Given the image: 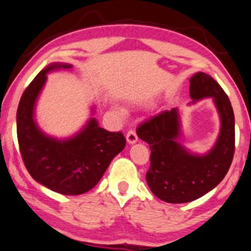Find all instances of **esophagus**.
I'll use <instances>...</instances> for the list:
<instances>
[{
  "label": "esophagus",
  "mask_w": 251,
  "mask_h": 251,
  "mask_svg": "<svg viewBox=\"0 0 251 251\" xmlns=\"http://www.w3.org/2000/svg\"><path fill=\"white\" fill-rule=\"evenodd\" d=\"M126 140H127L129 145L135 144V142L138 141V135H136V133L134 131L129 129V131L127 132V134H126Z\"/></svg>",
  "instance_id": "1"
}]
</instances>
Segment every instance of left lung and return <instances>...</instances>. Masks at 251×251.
Wrapping results in <instances>:
<instances>
[{
	"instance_id": "left-lung-1",
	"label": "left lung",
	"mask_w": 251,
	"mask_h": 251,
	"mask_svg": "<svg viewBox=\"0 0 251 251\" xmlns=\"http://www.w3.org/2000/svg\"><path fill=\"white\" fill-rule=\"evenodd\" d=\"M190 97L189 104L211 97L220 117L217 141L206 154L192 153L179 142L182 124L177 107L151 117L136 129L151 151L146 174L149 189L171 204L196 201L213 190L228 173L235 149L233 107L218 82L205 73H196L190 78Z\"/></svg>"
}]
</instances>
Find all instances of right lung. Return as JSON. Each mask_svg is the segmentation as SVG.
Returning a JSON list of instances; mask_svg holds the SVG:
<instances>
[{
    "label": "right lung",
    "instance_id": "1",
    "mask_svg": "<svg viewBox=\"0 0 251 251\" xmlns=\"http://www.w3.org/2000/svg\"><path fill=\"white\" fill-rule=\"evenodd\" d=\"M72 67L69 63H50L25 89L17 109V138L25 167L34 180L61 195L76 196L100 182L113 157L125 148L126 140L120 132L100 127L95 118L66 139L41 131L34 109L47 74ZM94 112L95 107L91 115Z\"/></svg>",
    "mask_w": 251,
    "mask_h": 251
}]
</instances>
